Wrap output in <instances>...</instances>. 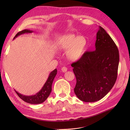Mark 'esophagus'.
Returning <instances> with one entry per match:
<instances>
[{
    "instance_id": "34e87169",
    "label": "esophagus",
    "mask_w": 130,
    "mask_h": 130,
    "mask_svg": "<svg viewBox=\"0 0 130 130\" xmlns=\"http://www.w3.org/2000/svg\"><path fill=\"white\" fill-rule=\"evenodd\" d=\"M68 70V69L66 67H62L61 68V71H62V72H66V71H67Z\"/></svg>"
}]
</instances>
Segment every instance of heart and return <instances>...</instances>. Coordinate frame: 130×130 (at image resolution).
<instances>
[{
    "instance_id": "1",
    "label": "heart",
    "mask_w": 130,
    "mask_h": 130,
    "mask_svg": "<svg viewBox=\"0 0 130 130\" xmlns=\"http://www.w3.org/2000/svg\"><path fill=\"white\" fill-rule=\"evenodd\" d=\"M87 40L83 36L73 35H64L59 41L60 47L63 50H69L67 56L73 61L80 60L84 55L87 46Z\"/></svg>"
}]
</instances>
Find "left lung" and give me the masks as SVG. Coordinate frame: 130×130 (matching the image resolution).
<instances>
[{
  "mask_svg": "<svg viewBox=\"0 0 130 130\" xmlns=\"http://www.w3.org/2000/svg\"><path fill=\"white\" fill-rule=\"evenodd\" d=\"M95 50L87 51L80 60L73 63L76 79L74 93L80 100L94 102L107 95L117 77L119 51L107 32L99 27Z\"/></svg>",
  "mask_w": 130,
  "mask_h": 130,
  "instance_id": "left-lung-1",
  "label": "left lung"
}]
</instances>
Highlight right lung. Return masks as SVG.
Wrapping results in <instances>:
<instances>
[{
	"instance_id": "add662e5",
	"label": "right lung",
	"mask_w": 130,
	"mask_h": 130,
	"mask_svg": "<svg viewBox=\"0 0 130 130\" xmlns=\"http://www.w3.org/2000/svg\"><path fill=\"white\" fill-rule=\"evenodd\" d=\"M31 32H33V31H31V30L24 29L23 31L19 32L18 34L15 35V36L14 37L13 39H14L15 38L17 37L19 35ZM57 71L56 69H55V70L51 71L48 77L47 80V81L46 82L45 84L43 85L42 89H41L38 93L36 94L29 96L24 95L23 94H21L19 93L18 92H17L16 90H15L16 93L17 94V95L19 96V98H21L24 102H27V103L35 104L43 103V102H45L46 100V99L48 98V96L50 94V93L51 92L52 82H53L55 77L56 75Z\"/></svg>"
}]
</instances>
